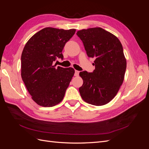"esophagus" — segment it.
<instances>
[{
    "label": "esophagus",
    "instance_id": "1",
    "mask_svg": "<svg viewBox=\"0 0 149 149\" xmlns=\"http://www.w3.org/2000/svg\"><path fill=\"white\" fill-rule=\"evenodd\" d=\"M79 71H78L77 70H75V73H74L75 76H78L79 75Z\"/></svg>",
    "mask_w": 149,
    "mask_h": 149
}]
</instances>
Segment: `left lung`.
Here are the masks:
<instances>
[{"mask_svg":"<svg viewBox=\"0 0 149 149\" xmlns=\"http://www.w3.org/2000/svg\"><path fill=\"white\" fill-rule=\"evenodd\" d=\"M76 35L88 57L95 58L93 73H79L83 80L79 88L81 96L92 105L106 104L116 96L124 79L127 63L123 45L115 35L100 27L81 30Z\"/></svg>","mask_w":149,"mask_h":149,"instance_id":"obj_1","label":"left lung"}]
</instances>
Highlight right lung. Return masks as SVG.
I'll return each instance as SVG.
<instances>
[{"mask_svg":"<svg viewBox=\"0 0 149 149\" xmlns=\"http://www.w3.org/2000/svg\"><path fill=\"white\" fill-rule=\"evenodd\" d=\"M75 29L47 27L33 35L21 56V76L32 100L43 107H52L63 99L74 74L73 68H56L53 62L62 54Z\"/></svg>","mask_w":149,"mask_h":149,"instance_id":"right-lung-1","label":"right lung"}]
</instances>
